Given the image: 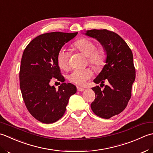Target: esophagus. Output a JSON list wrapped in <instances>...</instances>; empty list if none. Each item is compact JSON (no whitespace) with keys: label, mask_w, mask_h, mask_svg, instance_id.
<instances>
[{"label":"esophagus","mask_w":153,"mask_h":153,"mask_svg":"<svg viewBox=\"0 0 153 153\" xmlns=\"http://www.w3.org/2000/svg\"><path fill=\"white\" fill-rule=\"evenodd\" d=\"M85 89L84 88H82V87H80V86H77V90L79 92H82V91H84V90H85Z\"/></svg>","instance_id":"obj_1"}]
</instances>
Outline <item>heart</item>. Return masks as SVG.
Segmentation results:
<instances>
[{
    "label": "heart",
    "instance_id": "b5f03b06",
    "mask_svg": "<svg viewBox=\"0 0 153 153\" xmlns=\"http://www.w3.org/2000/svg\"><path fill=\"white\" fill-rule=\"evenodd\" d=\"M74 48L88 58L90 64L96 68L104 65L105 60V53L104 48H96L94 42L87 38L80 39L74 43ZM57 63L61 69L67 70L69 67L68 54L65 49H61L57 56ZM93 75L90 68L83 69H75L68 75V80L77 85H84Z\"/></svg>",
    "mask_w": 153,
    "mask_h": 153
}]
</instances>
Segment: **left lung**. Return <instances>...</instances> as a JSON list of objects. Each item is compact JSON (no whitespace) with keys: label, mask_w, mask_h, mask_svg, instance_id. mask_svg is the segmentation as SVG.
Segmentation results:
<instances>
[{"label":"left lung","mask_w":153,"mask_h":153,"mask_svg":"<svg viewBox=\"0 0 153 153\" xmlns=\"http://www.w3.org/2000/svg\"><path fill=\"white\" fill-rule=\"evenodd\" d=\"M83 33L100 43L106 55L105 65L94 82L104 85L105 80L108 85L104 90L99 86L92 88L96 98L91 108L96 116L109 119L123 111L131 96L135 79L132 51L126 42L113 32L91 30Z\"/></svg>","instance_id":"left-lung-1"}]
</instances>
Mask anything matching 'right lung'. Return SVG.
Masks as SVG:
<instances>
[{"label": "right lung", "mask_w": 153, "mask_h": 153, "mask_svg": "<svg viewBox=\"0 0 153 153\" xmlns=\"http://www.w3.org/2000/svg\"><path fill=\"white\" fill-rule=\"evenodd\" d=\"M78 32H51L36 37L24 49L20 70V86L25 105L31 115L43 123L56 122L63 116L68 100L76 87L63 82L57 63L59 51ZM63 83L56 90L51 79Z\"/></svg>", "instance_id": "obj_1"}]
</instances>
